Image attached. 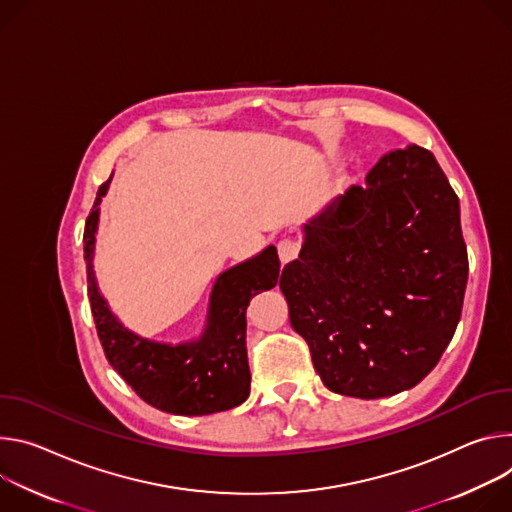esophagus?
I'll use <instances>...</instances> for the list:
<instances>
[{"label": "esophagus", "instance_id": "esophagus-1", "mask_svg": "<svg viewBox=\"0 0 512 512\" xmlns=\"http://www.w3.org/2000/svg\"><path fill=\"white\" fill-rule=\"evenodd\" d=\"M276 248H278V258H280V262L287 264V262H291V260L297 258L301 244H299L297 240H293V238H285V240L278 242Z\"/></svg>", "mask_w": 512, "mask_h": 512}]
</instances>
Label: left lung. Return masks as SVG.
<instances>
[{"label":"left lung","mask_w":512,"mask_h":512,"mask_svg":"<svg viewBox=\"0 0 512 512\" xmlns=\"http://www.w3.org/2000/svg\"><path fill=\"white\" fill-rule=\"evenodd\" d=\"M466 282L460 199L435 156L409 144L382 154L366 187L303 223L280 291L321 382L382 399L435 368L460 323Z\"/></svg>","instance_id":"1"}]
</instances>
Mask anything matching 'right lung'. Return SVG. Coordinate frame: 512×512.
<instances>
[{"label": "right lung", "mask_w": 512, "mask_h": 512, "mask_svg": "<svg viewBox=\"0 0 512 512\" xmlns=\"http://www.w3.org/2000/svg\"><path fill=\"white\" fill-rule=\"evenodd\" d=\"M111 179L113 173L99 187L83 234L91 313L109 364L142 401L170 415L199 417L242 405L250 394L246 309L254 295L276 287V248L266 246L217 274L199 335L177 344L138 335L111 311L93 270L101 201Z\"/></svg>", "instance_id": "obj_1"}]
</instances>
